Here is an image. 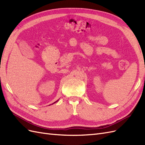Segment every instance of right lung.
<instances>
[{
	"mask_svg": "<svg viewBox=\"0 0 145 145\" xmlns=\"http://www.w3.org/2000/svg\"><path fill=\"white\" fill-rule=\"evenodd\" d=\"M59 100H57V101H56V102H54L53 103H52V105H53L54 103H56V102H58V101H59Z\"/></svg>",
	"mask_w": 145,
	"mask_h": 145,
	"instance_id": "obj_1",
	"label": "right lung"
}]
</instances>
